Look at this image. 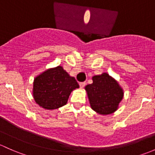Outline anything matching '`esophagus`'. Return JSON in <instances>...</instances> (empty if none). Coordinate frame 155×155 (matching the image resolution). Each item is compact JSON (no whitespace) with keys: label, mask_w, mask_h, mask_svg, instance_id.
<instances>
[{"label":"esophagus","mask_w":155,"mask_h":155,"mask_svg":"<svg viewBox=\"0 0 155 155\" xmlns=\"http://www.w3.org/2000/svg\"><path fill=\"white\" fill-rule=\"evenodd\" d=\"M85 84H86V82H80L79 83V86H80V87H84V86H85Z\"/></svg>","instance_id":"1"}]
</instances>
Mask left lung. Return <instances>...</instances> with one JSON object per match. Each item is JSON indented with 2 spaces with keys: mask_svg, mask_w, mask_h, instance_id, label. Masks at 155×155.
Listing matches in <instances>:
<instances>
[{
  "mask_svg": "<svg viewBox=\"0 0 155 155\" xmlns=\"http://www.w3.org/2000/svg\"><path fill=\"white\" fill-rule=\"evenodd\" d=\"M92 80L85 86L91 108L102 115L116 111L124 94L118 82L106 73L93 76Z\"/></svg>",
  "mask_w": 155,
  "mask_h": 155,
  "instance_id": "left-lung-1",
  "label": "left lung"
}]
</instances>
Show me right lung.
<instances>
[{"label":"right lung","instance_id":"1","mask_svg":"<svg viewBox=\"0 0 155 155\" xmlns=\"http://www.w3.org/2000/svg\"><path fill=\"white\" fill-rule=\"evenodd\" d=\"M79 85L61 66L50 68L34 79L33 97L40 107L53 110L66 105L71 93Z\"/></svg>","mask_w":155,"mask_h":155}]
</instances>
